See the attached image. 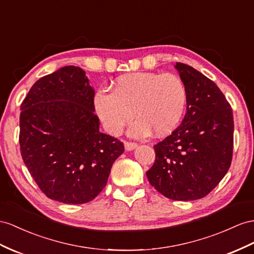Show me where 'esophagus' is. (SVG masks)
<instances>
[{"mask_svg":"<svg viewBox=\"0 0 254 254\" xmlns=\"http://www.w3.org/2000/svg\"><path fill=\"white\" fill-rule=\"evenodd\" d=\"M125 148L127 151H131V150H134L135 148H137V144L132 141H125Z\"/></svg>","mask_w":254,"mask_h":254,"instance_id":"esophagus-1","label":"esophagus"}]
</instances>
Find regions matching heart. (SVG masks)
<instances>
[{
  "label": "heart",
  "instance_id": "obj_1",
  "mask_svg": "<svg viewBox=\"0 0 254 254\" xmlns=\"http://www.w3.org/2000/svg\"><path fill=\"white\" fill-rule=\"evenodd\" d=\"M187 102V88L177 75L134 73L117 78L113 92L100 90L94 108L109 134L119 135L134 113L137 120L128 128L131 137H146L152 131L162 137L179 126Z\"/></svg>",
  "mask_w": 254,
  "mask_h": 254
}]
</instances>
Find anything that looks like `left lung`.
Here are the masks:
<instances>
[{"mask_svg":"<svg viewBox=\"0 0 254 254\" xmlns=\"http://www.w3.org/2000/svg\"><path fill=\"white\" fill-rule=\"evenodd\" d=\"M188 92L181 125L154 145L155 161L146 175L154 189L174 200L206 196L229 171L233 155V112L209 78L177 62Z\"/></svg>","mask_w":254,"mask_h":254,"instance_id":"obj_1","label":"left lung"}]
</instances>
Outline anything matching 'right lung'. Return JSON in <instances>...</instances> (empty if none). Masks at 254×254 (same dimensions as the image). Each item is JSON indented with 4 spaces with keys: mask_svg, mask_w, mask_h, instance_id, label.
<instances>
[{
    "mask_svg": "<svg viewBox=\"0 0 254 254\" xmlns=\"http://www.w3.org/2000/svg\"><path fill=\"white\" fill-rule=\"evenodd\" d=\"M86 71L61 67L38 79L21 104V157L47 197L84 204L105 188L123 142L100 132Z\"/></svg>",
    "mask_w": 254,
    "mask_h": 254,
    "instance_id": "add662e5",
    "label": "right lung"
}]
</instances>
